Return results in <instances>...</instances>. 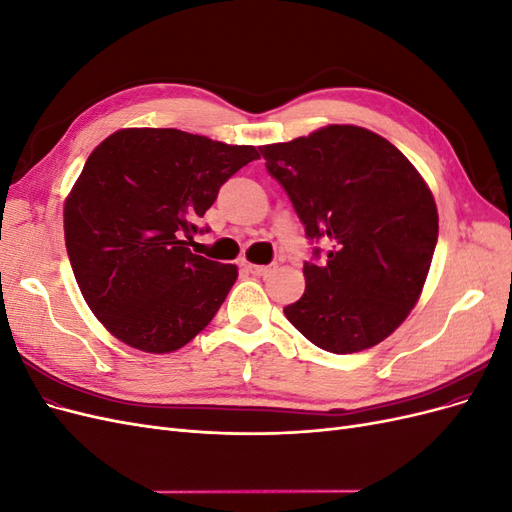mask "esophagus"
<instances>
[{
    "mask_svg": "<svg viewBox=\"0 0 512 512\" xmlns=\"http://www.w3.org/2000/svg\"><path fill=\"white\" fill-rule=\"evenodd\" d=\"M245 269L250 271L252 275H258V277H267L269 273H273V271H275V265H250V262H247Z\"/></svg>",
    "mask_w": 512,
    "mask_h": 512,
    "instance_id": "1",
    "label": "esophagus"
}]
</instances>
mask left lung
<instances>
[{
    "label": "left lung",
    "instance_id": "left-lung-1",
    "mask_svg": "<svg viewBox=\"0 0 512 512\" xmlns=\"http://www.w3.org/2000/svg\"><path fill=\"white\" fill-rule=\"evenodd\" d=\"M260 153L307 239L329 243L322 265L305 262V292L286 318L333 354L380 344L427 280L438 241L429 185L395 145L359 126L333 123Z\"/></svg>",
    "mask_w": 512,
    "mask_h": 512
}]
</instances>
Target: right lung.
<instances>
[{"label":"right lung","mask_w":512,"mask_h":512,"mask_svg":"<svg viewBox=\"0 0 512 512\" xmlns=\"http://www.w3.org/2000/svg\"><path fill=\"white\" fill-rule=\"evenodd\" d=\"M175 128H123L91 151L64 205L70 265L94 316L151 354L183 348L213 320L237 267L192 254L222 183L258 160Z\"/></svg>","instance_id":"1"}]
</instances>
